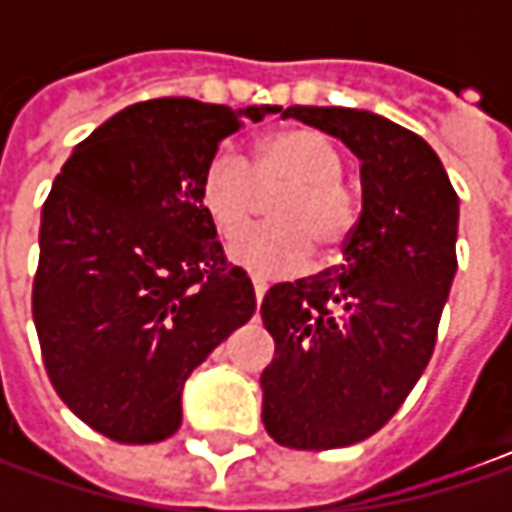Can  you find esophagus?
I'll return each instance as SVG.
<instances>
[{"label": "esophagus", "mask_w": 512, "mask_h": 512, "mask_svg": "<svg viewBox=\"0 0 512 512\" xmlns=\"http://www.w3.org/2000/svg\"><path fill=\"white\" fill-rule=\"evenodd\" d=\"M250 285H253V296H256V302H262V299H265V293H267V282H265V279L253 276V279H250Z\"/></svg>", "instance_id": "34e87169"}]
</instances>
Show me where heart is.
<instances>
[{
	"label": "heart",
	"instance_id": "1",
	"mask_svg": "<svg viewBox=\"0 0 512 512\" xmlns=\"http://www.w3.org/2000/svg\"><path fill=\"white\" fill-rule=\"evenodd\" d=\"M342 153L325 133L287 128L267 133L250 168L233 148L207 159L199 182V202L219 236H242L259 205V187L290 185L273 205L276 225L259 227L230 247V259L262 276L299 270L313 256V239L325 250L339 247L356 227L359 205L342 182Z\"/></svg>",
	"mask_w": 512,
	"mask_h": 512
}]
</instances>
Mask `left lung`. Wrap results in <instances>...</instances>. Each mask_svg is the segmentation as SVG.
<instances>
[{
  "label": "left lung",
  "mask_w": 512,
  "mask_h": 512,
  "mask_svg": "<svg viewBox=\"0 0 512 512\" xmlns=\"http://www.w3.org/2000/svg\"><path fill=\"white\" fill-rule=\"evenodd\" d=\"M362 162V213L342 265L267 290L276 356L262 373V422L296 450L364 442L393 419L436 347L456 276L459 196L436 150L379 113L293 105Z\"/></svg>",
  "instance_id": "8db88e82"
}]
</instances>
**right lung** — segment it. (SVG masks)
Wrapping results in <instances>:
<instances>
[{
    "label": "right lung",
    "mask_w": 512,
    "mask_h": 512,
    "mask_svg": "<svg viewBox=\"0 0 512 512\" xmlns=\"http://www.w3.org/2000/svg\"><path fill=\"white\" fill-rule=\"evenodd\" d=\"M279 110L139 102L79 142L56 176L33 325L50 384L96 433L122 444L173 436L187 376L250 322L253 285L227 267L199 182L225 136Z\"/></svg>",
    "instance_id": "add662e5"
}]
</instances>
